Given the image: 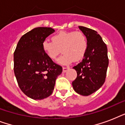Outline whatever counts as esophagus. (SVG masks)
<instances>
[{"instance_id": "34e87169", "label": "esophagus", "mask_w": 125, "mask_h": 125, "mask_svg": "<svg viewBox=\"0 0 125 125\" xmlns=\"http://www.w3.org/2000/svg\"><path fill=\"white\" fill-rule=\"evenodd\" d=\"M69 69V67H63V72L65 73Z\"/></svg>"}]
</instances>
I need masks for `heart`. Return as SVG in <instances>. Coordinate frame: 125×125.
I'll use <instances>...</instances> for the list:
<instances>
[{
    "mask_svg": "<svg viewBox=\"0 0 125 125\" xmlns=\"http://www.w3.org/2000/svg\"><path fill=\"white\" fill-rule=\"evenodd\" d=\"M87 46L85 34L76 31L60 32L52 36V42L45 40L42 44L43 52L51 60H56L62 49L63 54L58 60V63L63 65L83 58Z\"/></svg>",
    "mask_w": 125,
    "mask_h": 125,
    "instance_id": "obj_1",
    "label": "heart"
}]
</instances>
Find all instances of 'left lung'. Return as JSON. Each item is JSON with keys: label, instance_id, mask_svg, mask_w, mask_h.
<instances>
[{"label": "left lung", "instance_id": "8db88e82", "mask_svg": "<svg viewBox=\"0 0 125 125\" xmlns=\"http://www.w3.org/2000/svg\"><path fill=\"white\" fill-rule=\"evenodd\" d=\"M78 28L86 36L88 46L82 62L73 67L77 73V77L72 85L76 93L88 96L104 83L109 63L108 49L95 30L81 26Z\"/></svg>", "mask_w": 125, "mask_h": 125}]
</instances>
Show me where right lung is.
Here are the masks:
<instances>
[{"mask_svg": "<svg viewBox=\"0 0 125 125\" xmlns=\"http://www.w3.org/2000/svg\"><path fill=\"white\" fill-rule=\"evenodd\" d=\"M55 30L38 27L21 38L13 54L14 73L21 91L34 100H42L52 93L62 67L47 57L42 42Z\"/></svg>", "mask_w": 125, "mask_h": 125, "instance_id": "right-lung-1", "label": "right lung"}]
</instances>
